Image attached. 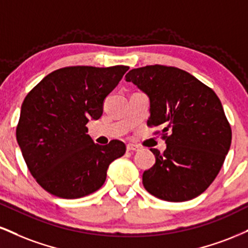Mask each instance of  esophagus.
Returning a JSON list of instances; mask_svg holds the SVG:
<instances>
[{
  "instance_id": "esophagus-1",
  "label": "esophagus",
  "mask_w": 248,
  "mask_h": 248,
  "mask_svg": "<svg viewBox=\"0 0 248 248\" xmlns=\"http://www.w3.org/2000/svg\"><path fill=\"white\" fill-rule=\"evenodd\" d=\"M139 150H140V147H137V145L132 144V143L127 144V151H139Z\"/></svg>"
}]
</instances>
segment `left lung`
<instances>
[{"label": "left lung", "instance_id": "8db88e82", "mask_svg": "<svg viewBox=\"0 0 248 248\" xmlns=\"http://www.w3.org/2000/svg\"><path fill=\"white\" fill-rule=\"evenodd\" d=\"M126 80L149 97L148 126L163 127L166 143L163 154L150 149L156 163L143 173L144 188L170 202L199 196L217 177L231 145V127L218 97L175 67L136 68Z\"/></svg>", "mask_w": 248, "mask_h": 248}]
</instances>
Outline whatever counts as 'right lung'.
Returning <instances> with one entry per match:
<instances>
[{
  "label": "right lung",
  "mask_w": 248,
  "mask_h": 248,
  "mask_svg": "<svg viewBox=\"0 0 248 248\" xmlns=\"http://www.w3.org/2000/svg\"><path fill=\"white\" fill-rule=\"evenodd\" d=\"M129 69L127 65L65 67L44 77L20 108L17 142L26 165L47 192L78 199L95 192L107 169L126 145L113 140L95 144L86 124L103 114L105 98Z\"/></svg>",
  "instance_id": "right-lung-1"
}]
</instances>
